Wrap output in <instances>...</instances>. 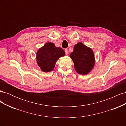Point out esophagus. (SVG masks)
I'll return each mask as SVG.
<instances>
[{
    "label": "esophagus",
    "mask_w": 126,
    "mask_h": 126,
    "mask_svg": "<svg viewBox=\"0 0 126 126\" xmlns=\"http://www.w3.org/2000/svg\"><path fill=\"white\" fill-rule=\"evenodd\" d=\"M64 51H65L66 54L67 55L68 54V49H65V50H64Z\"/></svg>",
    "instance_id": "1"
}]
</instances>
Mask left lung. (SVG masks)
<instances>
[{
    "instance_id": "8db88e82",
    "label": "left lung",
    "mask_w": 126,
    "mask_h": 126,
    "mask_svg": "<svg viewBox=\"0 0 126 126\" xmlns=\"http://www.w3.org/2000/svg\"><path fill=\"white\" fill-rule=\"evenodd\" d=\"M74 63V67L79 74L87 75L94 65L93 51L82 43H78L74 46V51L70 55Z\"/></svg>"
}]
</instances>
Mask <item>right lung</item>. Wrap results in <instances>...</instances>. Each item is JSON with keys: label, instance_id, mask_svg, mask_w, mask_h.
Listing matches in <instances>:
<instances>
[{"label": "right lung", "instance_id": "obj_1", "mask_svg": "<svg viewBox=\"0 0 126 126\" xmlns=\"http://www.w3.org/2000/svg\"><path fill=\"white\" fill-rule=\"evenodd\" d=\"M65 55L62 48L56 47L51 43H47L37 51L36 59L38 65L44 72H50L54 69L59 57Z\"/></svg>", "mask_w": 126, "mask_h": 126}]
</instances>
